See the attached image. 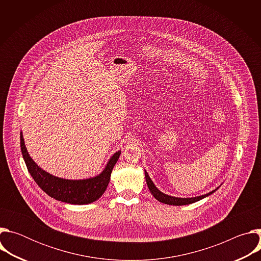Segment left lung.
<instances>
[{
	"label": "left lung",
	"instance_id": "left-lung-1",
	"mask_svg": "<svg viewBox=\"0 0 261 261\" xmlns=\"http://www.w3.org/2000/svg\"><path fill=\"white\" fill-rule=\"evenodd\" d=\"M144 176H145V181H146V185L148 187V190L151 191V193L153 194V196L160 202L162 203H165V204H169V205H186V204H190V203H193V202H196V201H199L200 199L202 198H205L207 197L208 195L213 194L214 192H216L220 187L221 185L219 186V187H217L215 190L206 193V194H203V195H200V196H195V197H186V198H182V197H175V196H171V195H167L163 192H161L156 186L155 184L153 182V180L151 179L150 175H148V173L146 172V170L144 169Z\"/></svg>",
	"mask_w": 261,
	"mask_h": 261
}]
</instances>
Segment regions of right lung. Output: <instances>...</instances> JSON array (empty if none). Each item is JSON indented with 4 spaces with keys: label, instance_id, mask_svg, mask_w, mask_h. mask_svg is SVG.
<instances>
[{
    "label": "right lung",
    "instance_id": "add662e5",
    "mask_svg": "<svg viewBox=\"0 0 261 261\" xmlns=\"http://www.w3.org/2000/svg\"><path fill=\"white\" fill-rule=\"evenodd\" d=\"M20 150L27 168L36 184L50 197L70 204H89L99 199L105 192L114 169L121 155V150L110 157L104 169L97 175L83 179H68L50 174L31 158L22 132H20Z\"/></svg>",
    "mask_w": 261,
    "mask_h": 261
}]
</instances>
